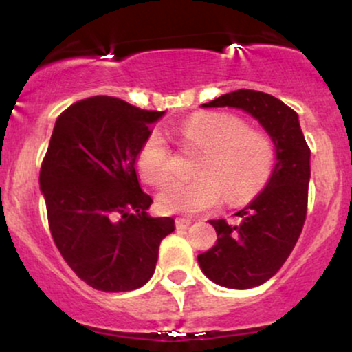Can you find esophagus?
I'll list each match as a JSON object with an SVG mask.
<instances>
[{
	"mask_svg": "<svg viewBox=\"0 0 352 352\" xmlns=\"http://www.w3.org/2000/svg\"><path fill=\"white\" fill-rule=\"evenodd\" d=\"M190 225H192V220H188V218H175L177 230H185L188 228Z\"/></svg>",
	"mask_w": 352,
	"mask_h": 352,
	"instance_id": "34e87169",
	"label": "esophagus"
}]
</instances>
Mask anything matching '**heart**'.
I'll use <instances>...</instances> for the list:
<instances>
[{
	"mask_svg": "<svg viewBox=\"0 0 352 352\" xmlns=\"http://www.w3.org/2000/svg\"><path fill=\"white\" fill-rule=\"evenodd\" d=\"M180 142L201 152L192 182H172L157 195L164 213L195 215L220 204H243L260 192L274 159L272 139L248 129L243 119L227 112H200L177 127ZM140 177L162 187L170 179V148L160 132L145 137L137 152Z\"/></svg>",
	"mask_w": 352,
	"mask_h": 352,
	"instance_id": "b5f03b06",
	"label": "heart"
}]
</instances>
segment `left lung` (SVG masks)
<instances>
[{"mask_svg":"<svg viewBox=\"0 0 352 352\" xmlns=\"http://www.w3.org/2000/svg\"><path fill=\"white\" fill-rule=\"evenodd\" d=\"M201 107H233L260 122L274 145L265 188L236 212L238 223L210 220L217 243L199 254L208 280L232 289L263 285L278 273L301 235L308 207L311 152L292 107L260 91L238 89Z\"/></svg>","mask_w":352,"mask_h":352,"instance_id":"1","label":"left lung"}]
</instances>
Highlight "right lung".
Returning a JSON list of instances; mask_svg holds the SVG:
<instances>
[{
	"label": "right lung",
	"instance_id": "add662e5",
	"mask_svg": "<svg viewBox=\"0 0 352 352\" xmlns=\"http://www.w3.org/2000/svg\"><path fill=\"white\" fill-rule=\"evenodd\" d=\"M165 112L96 96L58 117L39 172L52 240L82 281L107 293L140 288L155 272L159 246L175 230L147 213L137 152Z\"/></svg>",
	"mask_w": 352,
	"mask_h": 352
}]
</instances>
